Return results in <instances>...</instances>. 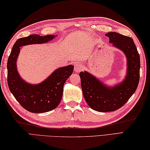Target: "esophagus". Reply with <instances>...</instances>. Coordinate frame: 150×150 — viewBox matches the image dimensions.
<instances>
[{
  "instance_id": "34e87169",
  "label": "esophagus",
  "mask_w": 150,
  "mask_h": 150,
  "mask_svg": "<svg viewBox=\"0 0 150 150\" xmlns=\"http://www.w3.org/2000/svg\"><path fill=\"white\" fill-rule=\"evenodd\" d=\"M83 69V67L81 64H77L75 65V68H74V71L76 73H79Z\"/></svg>"
}]
</instances>
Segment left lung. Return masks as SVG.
I'll list each match as a JSON object with an SVG mask.
<instances>
[{"label": "left lung", "instance_id": "1", "mask_svg": "<svg viewBox=\"0 0 150 150\" xmlns=\"http://www.w3.org/2000/svg\"><path fill=\"white\" fill-rule=\"evenodd\" d=\"M110 42L122 51L127 59L125 79L115 86H107L87 71L79 73L82 93L88 106L99 112L115 111L125 104L137 88L140 77V56L131 37L108 32Z\"/></svg>", "mask_w": 150, "mask_h": 150}]
</instances>
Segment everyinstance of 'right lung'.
Wrapping results in <instances>:
<instances>
[{
	"label": "right lung",
	"mask_w": 150,
	"mask_h": 150,
	"mask_svg": "<svg viewBox=\"0 0 150 150\" xmlns=\"http://www.w3.org/2000/svg\"><path fill=\"white\" fill-rule=\"evenodd\" d=\"M55 37L53 35H39L20 38L14 44L8 60V84L11 93L25 110L31 113H44L55 109L59 104L66 81L72 74L74 66L69 65L55 70L46 80L38 84L28 83L19 75L17 60L21 47L46 43Z\"/></svg>",
	"instance_id": "add662e5"
}]
</instances>
